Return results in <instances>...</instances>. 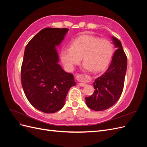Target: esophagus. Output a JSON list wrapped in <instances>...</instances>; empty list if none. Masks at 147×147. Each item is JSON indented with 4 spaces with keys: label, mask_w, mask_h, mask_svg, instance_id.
Segmentation results:
<instances>
[{
    "label": "esophagus",
    "mask_w": 147,
    "mask_h": 147,
    "mask_svg": "<svg viewBox=\"0 0 147 147\" xmlns=\"http://www.w3.org/2000/svg\"><path fill=\"white\" fill-rule=\"evenodd\" d=\"M77 77H81V75H77ZM78 84H79V85L80 86H84L86 85V84L85 83L81 82V83H79Z\"/></svg>",
    "instance_id": "1"
}]
</instances>
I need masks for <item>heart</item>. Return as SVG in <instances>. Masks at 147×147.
<instances>
[{"label": "heart", "instance_id": "obj_1", "mask_svg": "<svg viewBox=\"0 0 147 147\" xmlns=\"http://www.w3.org/2000/svg\"><path fill=\"white\" fill-rule=\"evenodd\" d=\"M112 42L90 35H81L71 43L70 48L61 51V59L65 65L72 69L83 58L84 68L97 72L107 68L113 55Z\"/></svg>", "mask_w": 147, "mask_h": 147}]
</instances>
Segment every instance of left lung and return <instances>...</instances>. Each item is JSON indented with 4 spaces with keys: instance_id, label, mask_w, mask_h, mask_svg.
<instances>
[{
    "instance_id": "1",
    "label": "left lung",
    "mask_w": 147,
    "mask_h": 147,
    "mask_svg": "<svg viewBox=\"0 0 147 147\" xmlns=\"http://www.w3.org/2000/svg\"><path fill=\"white\" fill-rule=\"evenodd\" d=\"M113 41L118 49L114 53L112 62L105 72L93 83L94 93L85 97L87 106L95 111H103L113 106L119 99L123 90L127 56L121 42L113 37Z\"/></svg>"
}]
</instances>
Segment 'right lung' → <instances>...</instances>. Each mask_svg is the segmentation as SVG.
<instances>
[{"label": "right lung", "mask_w": 147, "mask_h": 147, "mask_svg": "<svg viewBox=\"0 0 147 147\" xmlns=\"http://www.w3.org/2000/svg\"><path fill=\"white\" fill-rule=\"evenodd\" d=\"M67 28L42 29L27 44L21 65V84L28 100L46 113L63 107L69 89L75 85L73 75L57 64L56 45H59Z\"/></svg>", "instance_id": "obj_1"}]
</instances>
